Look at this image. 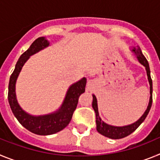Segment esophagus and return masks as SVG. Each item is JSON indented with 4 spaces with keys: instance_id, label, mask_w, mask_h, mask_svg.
I'll return each mask as SVG.
<instances>
[{
    "instance_id": "obj_1",
    "label": "esophagus",
    "mask_w": 160,
    "mask_h": 160,
    "mask_svg": "<svg viewBox=\"0 0 160 160\" xmlns=\"http://www.w3.org/2000/svg\"><path fill=\"white\" fill-rule=\"evenodd\" d=\"M92 84H93L92 81H91V80H90V81L88 82V87H90V86H92Z\"/></svg>"
}]
</instances>
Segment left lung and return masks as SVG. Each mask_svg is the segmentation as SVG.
I'll return each instance as SVG.
<instances>
[{"instance_id": "left-lung-1", "label": "left lung", "mask_w": 160, "mask_h": 160, "mask_svg": "<svg viewBox=\"0 0 160 160\" xmlns=\"http://www.w3.org/2000/svg\"><path fill=\"white\" fill-rule=\"evenodd\" d=\"M131 51L136 55V58L138 59V62L142 64V66L145 67L147 71V75H148V82L150 84V99L148 106L147 107V110L145 112L143 113L142 116L137 120L136 122H133V123L129 124L127 126H122V127H117V126H112L110 124L106 123L105 122H103L102 118H100L99 114H98V102L97 98H96L95 95L92 94L93 96V102H92V107L94 109V112L96 114V129H97L98 132L101 134V135H104V136L107 137V138H113V139H118V138H122L124 137L128 136V135H131V133L134 132L137 128L140 126V124L143 122L146 117L148 116V113L150 111V109L152 107V80L151 78V71H150L149 64H148V60L146 58L144 57V55L142 54V50L138 46L137 48L133 47L131 49Z\"/></svg>"}]
</instances>
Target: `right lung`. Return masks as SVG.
<instances>
[{
    "label": "right lung",
    "instance_id": "add662e5",
    "mask_svg": "<svg viewBox=\"0 0 160 160\" xmlns=\"http://www.w3.org/2000/svg\"><path fill=\"white\" fill-rule=\"evenodd\" d=\"M49 46V41L45 37H41L32 42L29 49L21 55L15 69L11 74L8 83V100L10 108L18 122L30 132L39 135H53L64 129L70 123L78 105L79 96L85 92L87 78L72 84L66 92L64 101L58 110L50 114L43 115H32L25 112L20 107L17 99L16 82L19 73L29 57Z\"/></svg>",
    "mask_w": 160,
    "mask_h": 160
}]
</instances>
